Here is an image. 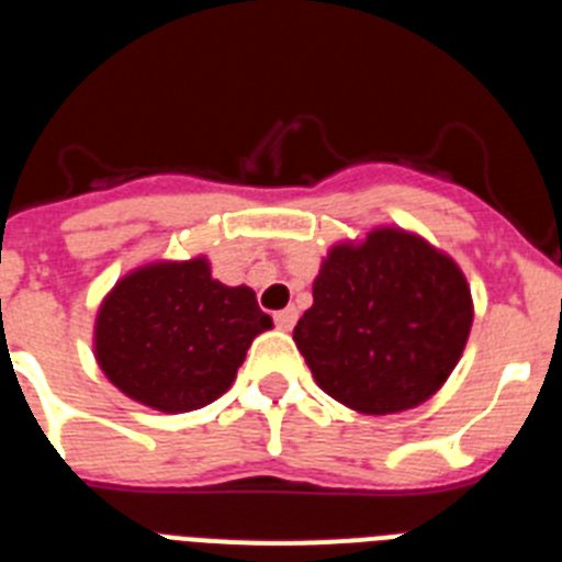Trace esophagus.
I'll return each instance as SVG.
<instances>
[{"mask_svg":"<svg viewBox=\"0 0 562 562\" xmlns=\"http://www.w3.org/2000/svg\"><path fill=\"white\" fill-rule=\"evenodd\" d=\"M272 318H276L278 329H292L295 327V321H299V313H295V306H286V310L276 313Z\"/></svg>","mask_w":562,"mask_h":562,"instance_id":"1","label":"esophagus"}]
</instances>
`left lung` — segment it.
Segmentation results:
<instances>
[{
    "instance_id": "1",
    "label": "left lung",
    "mask_w": 562,
    "mask_h": 562,
    "mask_svg": "<svg viewBox=\"0 0 562 562\" xmlns=\"http://www.w3.org/2000/svg\"><path fill=\"white\" fill-rule=\"evenodd\" d=\"M472 292L458 263L397 227L335 244L292 333L321 390L363 415L424 404L460 361Z\"/></svg>"
}]
</instances>
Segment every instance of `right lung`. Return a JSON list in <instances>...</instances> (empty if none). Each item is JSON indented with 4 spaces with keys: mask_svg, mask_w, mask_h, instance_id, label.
Returning a JSON list of instances; mask_svg holds the SVG:
<instances>
[{
    "mask_svg": "<svg viewBox=\"0 0 562 562\" xmlns=\"http://www.w3.org/2000/svg\"><path fill=\"white\" fill-rule=\"evenodd\" d=\"M270 327L256 292L215 281L207 258L158 261L102 301L95 361L124 395L176 415L224 395L252 338Z\"/></svg>",
    "mask_w": 562,
    "mask_h": 562,
    "instance_id": "right-lung-1",
    "label": "right lung"
}]
</instances>
